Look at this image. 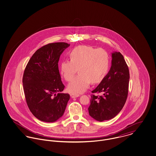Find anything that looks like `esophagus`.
Masks as SVG:
<instances>
[{"mask_svg": "<svg viewBox=\"0 0 156 156\" xmlns=\"http://www.w3.org/2000/svg\"><path fill=\"white\" fill-rule=\"evenodd\" d=\"M80 95L79 94H70V96L72 98H77L79 97Z\"/></svg>", "mask_w": 156, "mask_h": 156, "instance_id": "obj_1", "label": "esophagus"}]
</instances>
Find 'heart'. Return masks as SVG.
Instances as JSON below:
<instances>
[{
  "label": "heart",
  "mask_w": 156,
  "mask_h": 156,
  "mask_svg": "<svg viewBox=\"0 0 156 156\" xmlns=\"http://www.w3.org/2000/svg\"><path fill=\"white\" fill-rule=\"evenodd\" d=\"M70 60L63 61L60 72L64 79L70 82L77 71L80 74L68 85L72 93H83L90 84L101 82L108 71L109 55L103 48L80 45L74 48L69 54Z\"/></svg>",
  "instance_id": "b5f03b06"
}]
</instances>
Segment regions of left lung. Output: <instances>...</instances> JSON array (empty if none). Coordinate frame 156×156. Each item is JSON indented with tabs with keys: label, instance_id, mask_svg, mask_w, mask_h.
Returning a JSON list of instances; mask_svg holds the SVG:
<instances>
[{
	"label": "left lung",
	"instance_id": "obj_1",
	"mask_svg": "<svg viewBox=\"0 0 156 156\" xmlns=\"http://www.w3.org/2000/svg\"><path fill=\"white\" fill-rule=\"evenodd\" d=\"M110 70L92 93L88 108L90 116L102 122L114 118L124 107L128 92L129 73L123 55L119 52L112 53Z\"/></svg>",
	"mask_w": 156,
	"mask_h": 156
}]
</instances>
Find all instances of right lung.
I'll return each instance as SVG.
<instances>
[{"instance_id": "1", "label": "right lung", "mask_w": 156, "mask_h": 156, "mask_svg": "<svg viewBox=\"0 0 156 156\" xmlns=\"http://www.w3.org/2000/svg\"><path fill=\"white\" fill-rule=\"evenodd\" d=\"M69 46L55 42L42 47L25 69L22 83L27 104L32 114L43 122H54L61 118L70 99L69 94L60 93L64 85L58 66L61 54Z\"/></svg>"}]
</instances>
